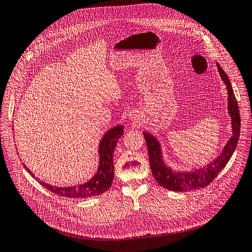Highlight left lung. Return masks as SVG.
<instances>
[{
	"instance_id": "obj_1",
	"label": "left lung",
	"mask_w": 252,
	"mask_h": 252,
	"mask_svg": "<svg viewBox=\"0 0 252 252\" xmlns=\"http://www.w3.org/2000/svg\"><path fill=\"white\" fill-rule=\"evenodd\" d=\"M218 71L228 91V113L231 117L233 135L225 145L222 153L206 166L190 171H176L166 166L162 159L160 143L150 133L143 132L147 145L150 168L152 175L159 186L175 191H187L189 189L207 187L224 168L236 149L240 135V114L235 94L227 74L217 63Z\"/></svg>"
}]
</instances>
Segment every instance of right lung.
I'll list each match as a JSON object with an SVG mask.
<instances>
[{"label": "right lung", "mask_w": 252, "mask_h": 252, "mask_svg": "<svg viewBox=\"0 0 252 252\" xmlns=\"http://www.w3.org/2000/svg\"><path fill=\"white\" fill-rule=\"evenodd\" d=\"M124 133V127L122 125L115 126L108 130L103 138L101 139L99 146V157L100 162L94 177H93L89 182L82 185H76L73 187H53L49 184L41 182L35 178V175L30 171V169L23 163L24 168L30 173L41 186H43L48 190L52 191L57 196L72 199H84L101 195V193L108 190L113 183L114 179V164H113V154L116 145L119 138Z\"/></svg>", "instance_id": "right-lung-1"}]
</instances>
